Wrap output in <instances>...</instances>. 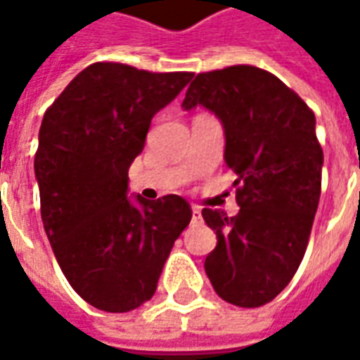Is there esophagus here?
I'll use <instances>...</instances> for the list:
<instances>
[{"mask_svg":"<svg viewBox=\"0 0 360 360\" xmlns=\"http://www.w3.org/2000/svg\"><path fill=\"white\" fill-rule=\"evenodd\" d=\"M202 219V212L198 206H193V221H200Z\"/></svg>","mask_w":360,"mask_h":360,"instance_id":"obj_1","label":"esophagus"}]
</instances>
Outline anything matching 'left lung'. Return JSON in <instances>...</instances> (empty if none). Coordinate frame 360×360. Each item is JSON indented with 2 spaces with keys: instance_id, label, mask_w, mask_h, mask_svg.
<instances>
[{
  "instance_id": "8db88e82",
  "label": "left lung",
  "mask_w": 360,
  "mask_h": 360,
  "mask_svg": "<svg viewBox=\"0 0 360 360\" xmlns=\"http://www.w3.org/2000/svg\"><path fill=\"white\" fill-rule=\"evenodd\" d=\"M196 105L224 123L241 206L233 218L202 210L218 235L206 276L224 301L257 309L285 289L309 245L324 164L314 111L276 75L252 65L196 75L183 108Z\"/></svg>"
}]
</instances>
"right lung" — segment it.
<instances>
[{
  "mask_svg": "<svg viewBox=\"0 0 360 360\" xmlns=\"http://www.w3.org/2000/svg\"><path fill=\"white\" fill-rule=\"evenodd\" d=\"M191 79L98 61L44 113L34 156L44 229L67 281L96 309L129 312L150 301L193 218L179 195L136 196L139 206L127 198L152 117Z\"/></svg>",
  "mask_w": 360,
  "mask_h": 360,
  "instance_id": "right-lung-1",
  "label": "right lung"
}]
</instances>
